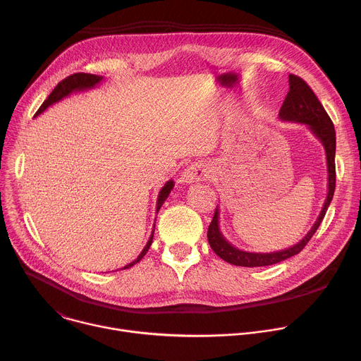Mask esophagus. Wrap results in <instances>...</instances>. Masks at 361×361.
<instances>
[{
  "label": "esophagus",
  "mask_w": 361,
  "mask_h": 361,
  "mask_svg": "<svg viewBox=\"0 0 361 361\" xmlns=\"http://www.w3.org/2000/svg\"><path fill=\"white\" fill-rule=\"evenodd\" d=\"M210 177V171L209 169L205 167L202 163H195L188 166L183 173H181V178L180 181L183 184H192L197 181H202L207 180Z\"/></svg>",
  "instance_id": "1"
}]
</instances>
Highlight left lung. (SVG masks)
<instances>
[{
  "label": "left lung",
  "mask_w": 361,
  "mask_h": 361,
  "mask_svg": "<svg viewBox=\"0 0 361 361\" xmlns=\"http://www.w3.org/2000/svg\"><path fill=\"white\" fill-rule=\"evenodd\" d=\"M288 85L290 90L287 92V97L283 102V106L280 109L279 117L281 121H290V123H300L305 124L310 130L316 138L323 144L326 149V160H327V174H329V183H327V197L324 200L323 209L313 224L312 230L308 231L297 244L274 251V252H250V251H243L237 247H234L231 243L226 240L223 233L220 231V212L219 207L214 212V217L212 220V224L207 231V238L210 243V247L213 251L223 259L224 262L234 264V266H241V267H264V266H271L277 264L280 262H284L290 257L298 254L305 244L310 241V238L314 235L317 231L319 226L322 224L326 212L329 209V205L333 200L334 195V188H336V131L333 121L330 120L329 114L326 113L324 107L322 106V102L313 92V90L305 84L304 80H301L297 75L290 74L288 75Z\"/></svg>",
  "instance_id": "obj_1"
}]
</instances>
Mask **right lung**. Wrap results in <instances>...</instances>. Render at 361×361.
I'll return each mask as SVG.
<instances>
[{
	"mask_svg": "<svg viewBox=\"0 0 361 361\" xmlns=\"http://www.w3.org/2000/svg\"><path fill=\"white\" fill-rule=\"evenodd\" d=\"M102 80H104V78H102L101 75L85 74V73H77V74H73V75L67 77L66 80H63L61 82H59V85L53 90V92H51V94L48 95V98L42 102V106H41V107L38 109V111L35 113V117H37V116H39L41 113H44L49 106L56 104V102L61 101L63 98H66V97H68V95H71V94H74V92L87 91V90H91V88L97 87ZM173 187H174V181H173V180H169V181L164 184V187L160 190L159 197H157V207H156L157 210H156V213H159V212H160L161 205L164 204V201H166V200H167V197L170 195V192H171ZM154 227H156V224H154ZM152 237H154V228H152V231H151V235H149V238H148V241H147L145 247H144V248H142V251L140 252V255L137 257V259H135L134 262H131L130 264L124 266V267H123V270L133 267L134 264H137V263L142 259V257L147 254V251H148V248H149L151 243H152Z\"/></svg>",
	"mask_w": 361,
	"mask_h": 361,
	"instance_id": "1",
	"label": "right lung"
}]
</instances>
